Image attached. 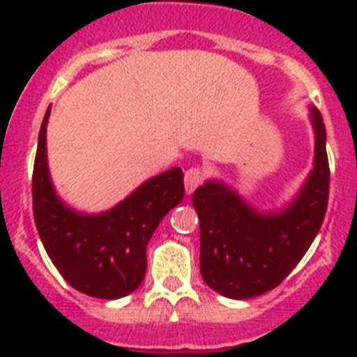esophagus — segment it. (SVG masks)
Here are the masks:
<instances>
[{
    "instance_id": "34e87169",
    "label": "esophagus",
    "mask_w": 357,
    "mask_h": 357,
    "mask_svg": "<svg viewBox=\"0 0 357 357\" xmlns=\"http://www.w3.org/2000/svg\"><path fill=\"white\" fill-rule=\"evenodd\" d=\"M204 181V171L200 167H190L188 171L185 172V188L186 193H193V190L197 186L202 185Z\"/></svg>"
}]
</instances>
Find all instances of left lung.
Returning <instances> with one entry per match:
<instances>
[{
    "instance_id": "1",
    "label": "left lung",
    "mask_w": 357,
    "mask_h": 357,
    "mask_svg": "<svg viewBox=\"0 0 357 357\" xmlns=\"http://www.w3.org/2000/svg\"><path fill=\"white\" fill-rule=\"evenodd\" d=\"M314 167L282 211L259 212L221 181H205L192 202L200 219V273L228 298H252L278 287L318 235L326 214L330 167L321 112L311 107Z\"/></svg>"
}]
</instances>
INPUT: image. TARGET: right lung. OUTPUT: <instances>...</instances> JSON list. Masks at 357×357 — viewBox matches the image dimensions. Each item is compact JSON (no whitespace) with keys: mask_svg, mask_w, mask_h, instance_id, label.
<instances>
[{"mask_svg":"<svg viewBox=\"0 0 357 357\" xmlns=\"http://www.w3.org/2000/svg\"><path fill=\"white\" fill-rule=\"evenodd\" d=\"M43 119L32 172L34 221L46 254L72 289L96 298H121L142 285L146 245L171 208L185 197L181 167L153 176L102 214H82L53 188Z\"/></svg>","mask_w":357,"mask_h":357,"instance_id":"add662e5","label":"right lung"}]
</instances>
